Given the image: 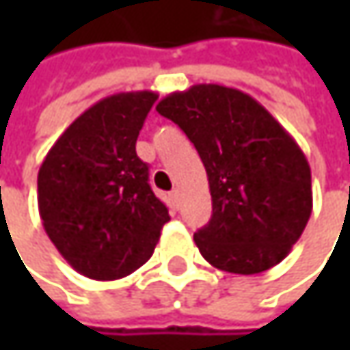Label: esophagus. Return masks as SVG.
<instances>
[{"mask_svg":"<svg viewBox=\"0 0 350 350\" xmlns=\"http://www.w3.org/2000/svg\"><path fill=\"white\" fill-rule=\"evenodd\" d=\"M178 198H180V192H178V190H172V192H170V200H172V202H178Z\"/></svg>","mask_w":350,"mask_h":350,"instance_id":"obj_1","label":"esophagus"}]
</instances>
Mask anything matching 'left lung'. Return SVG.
I'll return each instance as SVG.
<instances>
[{
    "label": "left lung",
    "instance_id": "obj_1",
    "mask_svg": "<svg viewBox=\"0 0 350 350\" xmlns=\"http://www.w3.org/2000/svg\"><path fill=\"white\" fill-rule=\"evenodd\" d=\"M156 111L194 144L213 198L208 225L194 233L217 269L253 275L278 265L312 213L310 166L296 139L243 91L194 85Z\"/></svg>",
    "mask_w": 350,
    "mask_h": 350
}]
</instances>
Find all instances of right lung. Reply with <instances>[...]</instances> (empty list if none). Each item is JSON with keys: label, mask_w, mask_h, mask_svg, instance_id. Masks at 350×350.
I'll list each match as a JSON object with an SVG mask.
<instances>
[{"label": "right lung", "mask_w": 350, "mask_h": 350, "mask_svg": "<svg viewBox=\"0 0 350 350\" xmlns=\"http://www.w3.org/2000/svg\"><path fill=\"white\" fill-rule=\"evenodd\" d=\"M152 91L117 93L79 115L46 154L38 172V208L46 235L83 275L125 278L154 253L166 204L135 154Z\"/></svg>", "instance_id": "add662e5"}]
</instances>
